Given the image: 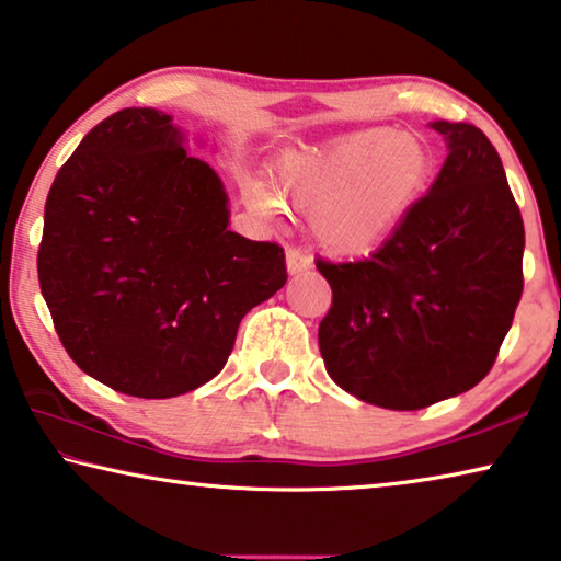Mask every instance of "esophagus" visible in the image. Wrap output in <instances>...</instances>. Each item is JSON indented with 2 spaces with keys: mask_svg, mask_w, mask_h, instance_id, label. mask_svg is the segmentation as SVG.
Instances as JSON below:
<instances>
[{
  "mask_svg": "<svg viewBox=\"0 0 561 561\" xmlns=\"http://www.w3.org/2000/svg\"><path fill=\"white\" fill-rule=\"evenodd\" d=\"M307 270H312V260H309L305 252H299V249L289 247L287 249V272L289 274H301Z\"/></svg>",
  "mask_w": 561,
  "mask_h": 561,
  "instance_id": "34e87169",
  "label": "esophagus"
}]
</instances>
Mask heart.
Instances as JSON below:
<instances>
[{
	"label": "heart",
	"instance_id": "b5f03b06",
	"mask_svg": "<svg viewBox=\"0 0 561 561\" xmlns=\"http://www.w3.org/2000/svg\"><path fill=\"white\" fill-rule=\"evenodd\" d=\"M437 172L432 147L394 129H364L317 152L284 159L279 192L309 211L319 244L334 254H369L385 247L412 217ZM242 192L262 217L282 204L264 182L247 176Z\"/></svg>",
	"mask_w": 561,
	"mask_h": 561
}]
</instances>
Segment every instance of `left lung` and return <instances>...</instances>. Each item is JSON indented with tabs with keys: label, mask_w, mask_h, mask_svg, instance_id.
<instances>
[{
	"label": "left lung",
	"mask_w": 561,
	"mask_h": 561,
	"mask_svg": "<svg viewBox=\"0 0 561 561\" xmlns=\"http://www.w3.org/2000/svg\"><path fill=\"white\" fill-rule=\"evenodd\" d=\"M430 127L447 159L407 225L367 260L317 262L332 287L319 324L327 375L397 412L479 385L524 287V225L492 141L467 122Z\"/></svg>",
	"instance_id": "left-lung-1"
}]
</instances>
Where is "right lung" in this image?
Segmentation results:
<instances>
[{
  "instance_id": "add662e5",
  "label": "right lung",
  "mask_w": 561,
  "mask_h": 561,
  "mask_svg": "<svg viewBox=\"0 0 561 561\" xmlns=\"http://www.w3.org/2000/svg\"><path fill=\"white\" fill-rule=\"evenodd\" d=\"M172 114L129 106L89 131L44 204L42 297L69 357L114 392L169 399L225 367L284 249L229 229L219 174Z\"/></svg>"
}]
</instances>
